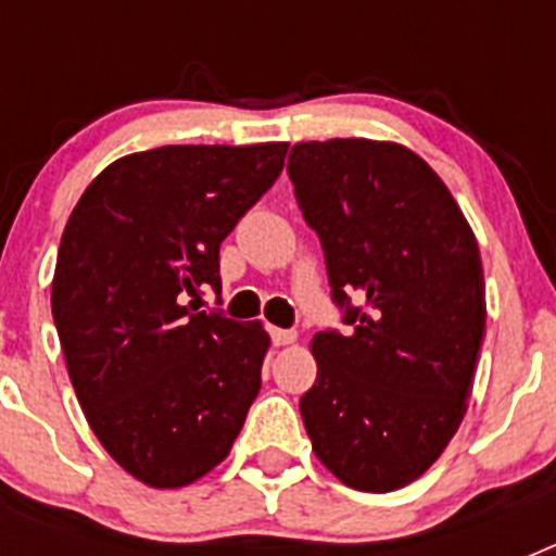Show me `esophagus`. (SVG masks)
Here are the masks:
<instances>
[{
  "label": "esophagus",
  "instance_id": "obj_1",
  "mask_svg": "<svg viewBox=\"0 0 556 556\" xmlns=\"http://www.w3.org/2000/svg\"><path fill=\"white\" fill-rule=\"evenodd\" d=\"M269 333H273L275 345H292L294 339H298V333L287 331V328H269Z\"/></svg>",
  "mask_w": 556,
  "mask_h": 556
}]
</instances>
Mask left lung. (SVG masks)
Returning a JSON list of instances; mask_svg holds the SVG:
<instances>
[{"mask_svg":"<svg viewBox=\"0 0 556 556\" xmlns=\"http://www.w3.org/2000/svg\"><path fill=\"white\" fill-rule=\"evenodd\" d=\"M287 169L351 326L312 339L317 381L301 397L312 451L353 490L406 488L468 412L488 326L479 242L404 144L301 141Z\"/></svg>","mask_w":556,"mask_h":556,"instance_id":"8db88e82","label":"left lung"}]
</instances>
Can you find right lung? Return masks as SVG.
Here are the masks:
<instances>
[{"label":"right lung","instance_id":"add662e5","mask_svg":"<svg viewBox=\"0 0 556 556\" xmlns=\"http://www.w3.org/2000/svg\"><path fill=\"white\" fill-rule=\"evenodd\" d=\"M287 141L172 144L113 161L77 200L58 248L52 317L88 426L155 490L230 454L262 390L258 320L191 312L219 289V244L281 175Z\"/></svg>","mask_w":556,"mask_h":556}]
</instances>
